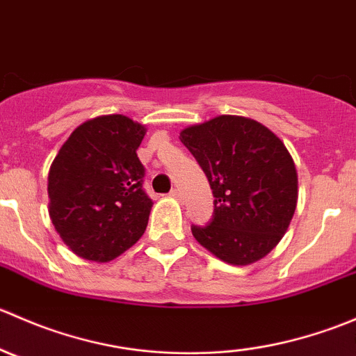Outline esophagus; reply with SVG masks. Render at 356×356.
I'll list each match as a JSON object with an SVG mask.
<instances>
[{
	"mask_svg": "<svg viewBox=\"0 0 356 356\" xmlns=\"http://www.w3.org/2000/svg\"><path fill=\"white\" fill-rule=\"evenodd\" d=\"M170 196L172 198H175V200H182V193H181V189L179 188H174L170 191Z\"/></svg>",
	"mask_w": 356,
	"mask_h": 356,
	"instance_id": "esophagus-1",
	"label": "esophagus"
}]
</instances>
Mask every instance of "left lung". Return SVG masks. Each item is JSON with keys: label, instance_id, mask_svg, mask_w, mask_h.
I'll return each instance as SVG.
<instances>
[{"label": "left lung", "instance_id": "8db88e82", "mask_svg": "<svg viewBox=\"0 0 356 356\" xmlns=\"http://www.w3.org/2000/svg\"><path fill=\"white\" fill-rule=\"evenodd\" d=\"M179 139L207 174L215 196L196 241L229 265L267 257L288 231L298 203V172L284 143L260 122L218 115L182 129Z\"/></svg>", "mask_w": 356, "mask_h": 356}]
</instances>
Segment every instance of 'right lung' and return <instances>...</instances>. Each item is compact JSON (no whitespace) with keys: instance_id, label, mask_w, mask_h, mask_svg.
Masks as SVG:
<instances>
[{"instance_id":"obj_1","label":"right lung","mask_w":356,"mask_h":356,"mask_svg":"<svg viewBox=\"0 0 356 356\" xmlns=\"http://www.w3.org/2000/svg\"><path fill=\"white\" fill-rule=\"evenodd\" d=\"M145 134L125 115H102L79 125L53 160L49 218L77 257L105 264L145 234L153 201L136 153Z\"/></svg>"}]
</instances>
